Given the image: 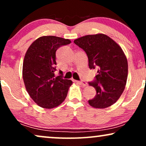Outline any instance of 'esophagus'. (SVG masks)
Listing matches in <instances>:
<instances>
[{
	"label": "esophagus",
	"mask_w": 146,
	"mask_h": 146,
	"mask_svg": "<svg viewBox=\"0 0 146 146\" xmlns=\"http://www.w3.org/2000/svg\"><path fill=\"white\" fill-rule=\"evenodd\" d=\"M75 82L77 83V84H79L80 85H82V86L86 87V86H88V83L86 82H85V81H81V82H78V81H75Z\"/></svg>",
	"instance_id": "esophagus-1"
}]
</instances>
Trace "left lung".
I'll return each instance as SVG.
<instances>
[{
  "mask_svg": "<svg viewBox=\"0 0 146 146\" xmlns=\"http://www.w3.org/2000/svg\"><path fill=\"white\" fill-rule=\"evenodd\" d=\"M86 52L90 69L98 68L96 80L89 82L96 95L88 100L96 108H106L114 104L124 91L128 75V62L121 47L103 34L87 35L74 40Z\"/></svg>",
  "mask_w": 146,
  "mask_h": 146,
  "instance_id": "8db88e82",
  "label": "left lung"
}]
</instances>
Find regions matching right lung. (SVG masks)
Returning a JSON list of instances; mask_svg holds the SVG:
<instances>
[{"label": "right lung", "mask_w": 146, "mask_h": 146, "mask_svg": "<svg viewBox=\"0 0 146 146\" xmlns=\"http://www.w3.org/2000/svg\"><path fill=\"white\" fill-rule=\"evenodd\" d=\"M71 42L60 37L44 36L33 42L25 53L22 71L25 89L42 108L50 109L59 106L73 84L71 80L62 79V75H54L56 50Z\"/></svg>", "instance_id": "1"}]
</instances>
